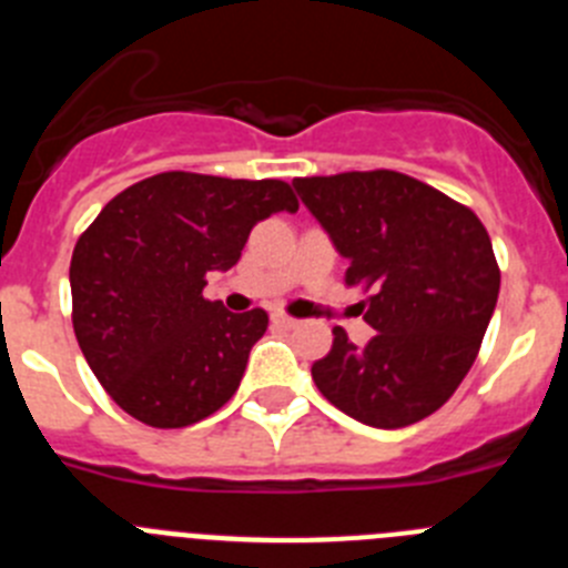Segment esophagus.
I'll list each match as a JSON object with an SVG mask.
<instances>
[{"label":"esophagus","mask_w":568,"mask_h":568,"mask_svg":"<svg viewBox=\"0 0 568 568\" xmlns=\"http://www.w3.org/2000/svg\"><path fill=\"white\" fill-rule=\"evenodd\" d=\"M270 321H273L275 327H281V329H295L301 324L298 318H290V315H284V313H275Z\"/></svg>","instance_id":"1"}]
</instances>
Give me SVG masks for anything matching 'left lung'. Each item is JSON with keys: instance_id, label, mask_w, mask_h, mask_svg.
<instances>
[{"instance_id": "obj_1", "label": "left lung", "mask_w": 568, "mask_h": 568, "mask_svg": "<svg viewBox=\"0 0 568 568\" xmlns=\"http://www.w3.org/2000/svg\"><path fill=\"white\" fill-rule=\"evenodd\" d=\"M295 193L346 258V287H366L375 335L355 346L341 327L313 364L321 395L378 429L424 420L475 364L500 293L480 219L395 170L295 179Z\"/></svg>"}]
</instances>
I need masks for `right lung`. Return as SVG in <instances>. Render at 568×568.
I'll use <instances>...</instances> for the list:
<instances>
[{
	"label": "right lung",
	"mask_w": 568,
	"mask_h": 568,
	"mask_svg": "<svg viewBox=\"0 0 568 568\" xmlns=\"http://www.w3.org/2000/svg\"><path fill=\"white\" fill-rule=\"evenodd\" d=\"M295 213L290 184L159 173L122 190L70 258L73 333L110 398L148 426L179 429L222 409L239 389L267 313H230L204 298L250 230Z\"/></svg>",
	"instance_id": "obj_1"
}]
</instances>
